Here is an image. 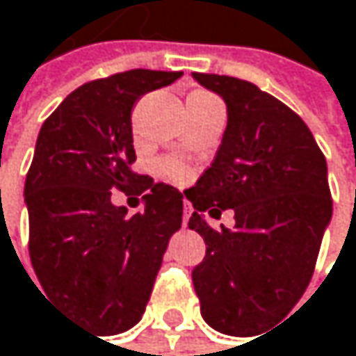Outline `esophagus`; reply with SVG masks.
Listing matches in <instances>:
<instances>
[{"instance_id":"obj_1","label":"esophagus","mask_w":356,"mask_h":356,"mask_svg":"<svg viewBox=\"0 0 356 356\" xmlns=\"http://www.w3.org/2000/svg\"><path fill=\"white\" fill-rule=\"evenodd\" d=\"M191 213H193V209H191L188 205H184V216H182V224H184V226H188V220H191Z\"/></svg>"}]
</instances>
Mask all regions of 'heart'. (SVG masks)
Here are the masks:
<instances>
[{"mask_svg": "<svg viewBox=\"0 0 356 356\" xmlns=\"http://www.w3.org/2000/svg\"><path fill=\"white\" fill-rule=\"evenodd\" d=\"M193 95H205V97H211V95H207V92H193ZM163 172L172 178V180H184L186 178V172H184V168L182 165H178V163H174V161H170V163H165L163 165Z\"/></svg>", "mask_w": 356, "mask_h": 356, "instance_id": "heart-1", "label": "heart"}]
</instances>
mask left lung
<instances>
[{"label":"left lung","instance_id":"1","mask_svg":"<svg viewBox=\"0 0 356 356\" xmlns=\"http://www.w3.org/2000/svg\"><path fill=\"white\" fill-rule=\"evenodd\" d=\"M193 79L228 111L213 163L184 191L188 228L207 245L193 284L213 330L249 338L284 319L311 282L332 220L327 163L307 124L269 92L232 76ZM226 209L235 228L213 231L204 216Z\"/></svg>","mask_w":356,"mask_h":356}]
</instances>
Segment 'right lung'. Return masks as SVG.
<instances>
[{
	"instance_id": "add662e5",
	"label": "right lung",
	"mask_w": 356,
	"mask_h": 356,
	"mask_svg": "<svg viewBox=\"0 0 356 356\" xmlns=\"http://www.w3.org/2000/svg\"><path fill=\"white\" fill-rule=\"evenodd\" d=\"M180 76L128 70L87 83L60 103L37 138L24 182L31 264L45 296L101 336L140 321L168 243L182 226L184 195L130 170L134 103ZM113 188L145 192L143 209L130 216L115 208Z\"/></svg>"
}]
</instances>
